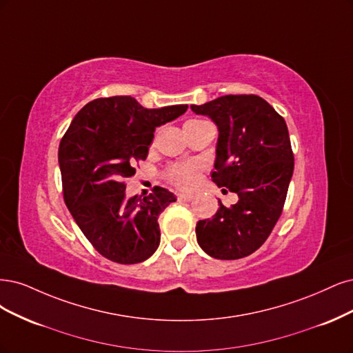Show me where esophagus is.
Listing matches in <instances>:
<instances>
[{"label": "esophagus", "mask_w": 353, "mask_h": 353, "mask_svg": "<svg viewBox=\"0 0 353 353\" xmlns=\"http://www.w3.org/2000/svg\"><path fill=\"white\" fill-rule=\"evenodd\" d=\"M193 199L192 195H186V193H180V195H177V201L179 202H190Z\"/></svg>", "instance_id": "34e87169"}]
</instances>
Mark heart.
I'll return each mask as SVG.
<instances>
[{"label":"heart","instance_id":"1","mask_svg":"<svg viewBox=\"0 0 353 353\" xmlns=\"http://www.w3.org/2000/svg\"><path fill=\"white\" fill-rule=\"evenodd\" d=\"M198 121L199 120H189L185 124L198 123ZM164 176L170 183L174 185L176 188L189 189L190 186L195 185V181L198 180L199 167L195 163H174L167 167Z\"/></svg>","mask_w":353,"mask_h":353}]
</instances>
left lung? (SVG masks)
I'll list each match as a JSON object with an SVG mask.
<instances>
[{
  "instance_id": "1",
  "label": "left lung",
  "mask_w": 353,
  "mask_h": 353,
  "mask_svg": "<svg viewBox=\"0 0 353 353\" xmlns=\"http://www.w3.org/2000/svg\"><path fill=\"white\" fill-rule=\"evenodd\" d=\"M219 128L211 177L239 201L196 223L199 246L217 259H239L263 245L280 219L294 158L286 121L258 95H224L190 105Z\"/></svg>"
}]
</instances>
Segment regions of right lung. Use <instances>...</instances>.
<instances>
[{
  "instance_id": "1",
  "label": "right lung",
  "mask_w": 353,
  "mask_h": 353,
  "mask_svg": "<svg viewBox=\"0 0 353 353\" xmlns=\"http://www.w3.org/2000/svg\"><path fill=\"white\" fill-rule=\"evenodd\" d=\"M188 105L148 110L132 97L98 98L77 112L59 148L63 195L79 229L117 264H138L160 245L158 217L176 196L155 186L126 199L124 180L146 160L155 128L185 114Z\"/></svg>"
}]
</instances>
